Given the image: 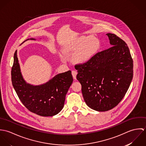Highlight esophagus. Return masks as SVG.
<instances>
[{
  "label": "esophagus",
  "mask_w": 146,
  "mask_h": 146,
  "mask_svg": "<svg viewBox=\"0 0 146 146\" xmlns=\"http://www.w3.org/2000/svg\"><path fill=\"white\" fill-rule=\"evenodd\" d=\"M78 72L76 71H72V75L73 76L74 79L76 80V75H77Z\"/></svg>",
  "instance_id": "obj_1"
}]
</instances>
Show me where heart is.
<instances>
[{
	"mask_svg": "<svg viewBox=\"0 0 146 146\" xmlns=\"http://www.w3.org/2000/svg\"><path fill=\"white\" fill-rule=\"evenodd\" d=\"M100 46L99 40L93 36H81L75 39L64 49L66 53H74L72 60L75 63L88 62Z\"/></svg>",
	"mask_w": 146,
	"mask_h": 146,
	"instance_id": "1",
	"label": "heart"
}]
</instances>
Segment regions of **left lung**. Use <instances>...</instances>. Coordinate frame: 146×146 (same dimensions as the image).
<instances>
[{
    "label": "left lung",
    "mask_w": 146,
    "mask_h": 146,
    "mask_svg": "<svg viewBox=\"0 0 146 146\" xmlns=\"http://www.w3.org/2000/svg\"><path fill=\"white\" fill-rule=\"evenodd\" d=\"M106 35L112 46L75 66L84 100L97 111H107L119 104L133 76V61L127 44L115 34Z\"/></svg>",
    "instance_id": "left-lung-1"
}]
</instances>
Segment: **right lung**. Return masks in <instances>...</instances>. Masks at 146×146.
<instances>
[{"mask_svg": "<svg viewBox=\"0 0 146 146\" xmlns=\"http://www.w3.org/2000/svg\"><path fill=\"white\" fill-rule=\"evenodd\" d=\"M35 40L31 38L27 40ZM13 86L21 102L31 112L42 116L58 114L64 106L66 95L72 83L70 70L57 74L48 82L39 85L27 83L23 78L17 55L11 71Z\"/></svg>", "mask_w": 146, "mask_h": 146, "instance_id": "add662e5", "label": "right lung"}]
</instances>
